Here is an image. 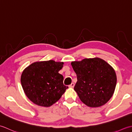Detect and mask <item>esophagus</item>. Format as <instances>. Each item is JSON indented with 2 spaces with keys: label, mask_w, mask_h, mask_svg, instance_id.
Listing matches in <instances>:
<instances>
[{
  "label": "esophagus",
  "mask_w": 132,
  "mask_h": 132,
  "mask_svg": "<svg viewBox=\"0 0 132 132\" xmlns=\"http://www.w3.org/2000/svg\"><path fill=\"white\" fill-rule=\"evenodd\" d=\"M74 86H75V84L74 83H72L71 85H70L69 86V87H70V88H73L74 87Z\"/></svg>",
  "instance_id": "esophagus-1"
}]
</instances>
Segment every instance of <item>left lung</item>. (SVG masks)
I'll use <instances>...</instances> for the list:
<instances>
[{
  "mask_svg": "<svg viewBox=\"0 0 132 132\" xmlns=\"http://www.w3.org/2000/svg\"><path fill=\"white\" fill-rule=\"evenodd\" d=\"M71 64L77 77L74 89L80 100L90 107H99L107 103L117 82L112 67L99 58H85Z\"/></svg>",
  "mask_w": 132,
  "mask_h": 132,
  "instance_id": "1",
  "label": "left lung"
}]
</instances>
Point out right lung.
<instances>
[{
  "label": "right lung",
  "mask_w": 132,
  "mask_h": 132,
  "mask_svg": "<svg viewBox=\"0 0 132 132\" xmlns=\"http://www.w3.org/2000/svg\"><path fill=\"white\" fill-rule=\"evenodd\" d=\"M63 62L53 60L36 62L24 69L21 76L24 91L29 99L38 105L48 107L61 97L68 87L58 71Z\"/></svg>",
  "instance_id": "add662e5"
}]
</instances>
